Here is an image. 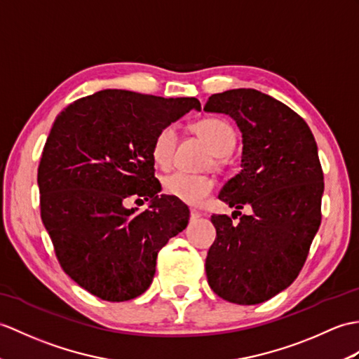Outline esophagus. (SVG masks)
Returning <instances> with one entry per match:
<instances>
[{
	"label": "esophagus",
	"mask_w": 359,
	"mask_h": 359,
	"mask_svg": "<svg viewBox=\"0 0 359 359\" xmlns=\"http://www.w3.org/2000/svg\"><path fill=\"white\" fill-rule=\"evenodd\" d=\"M191 220H197V219H200L202 217V214H200L197 210H191Z\"/></svg>",
	"instance_id": "1"
}]
</instances>
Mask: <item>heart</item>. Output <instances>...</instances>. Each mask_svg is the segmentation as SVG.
Instances as JSON below:
<instances>
[{
    "mask_svg": "<svg viewBox=\"0 0 359 359\" xmlns=\"http://www.w3.org/2000/svg\"><path fill=\"white\" fill-rule=\"evenodd\" d=\"M193 130L202 137L215 156L231 153L237 140L234 127L220 118H206L194 123ZM177 128L174 123L162 127L153 140V161L161 168H168L172 162L177 144ZM214 182L206 176H194L187 172H172L163 180L165 193L188 205H198L212 193Z\"/></svg>",
    "mask_w": 359,
    "mask_h": 359,
    "instance_id": "b5f03b06",
    "label": "heart"
}]
</instances>
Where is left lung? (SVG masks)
<instances>
[{
	"mask_svg": "<svg viewBox=\"0 0 359 359\" xmlns=\"http://www.w3.org/2000/svg\"><path fill=\"white\" fill-rule=\"evenodd\" d=\"M205 111L228 114L241 133V170L224 183L222 202L253 212L232 223L212 215L217 237L208 251V283L229 303H263L292 285L321 223L324 191L318 147L287 105L254 88L212 95Z\"/></svg>",
	"mask_w": 359,
	"mask_h": 359,
	"instance_id": "1",
	"label": "left lung"
}]
</instances>
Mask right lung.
I'll list each match as a JSON object with an SVG mask.
<instances>
[{
    "label": "right lung",
    "instance_id": "obj_1",
    "mask_svg": "<svg viewBox=\"0 0 359 359\" xmlns=\"http://www.w3.org/2000/svg\"><path fill=\"white\" fill-rule=\"evenodd\" d=\"M196 97L104 90L57 114L38 168L41 219L64 272L107 302H128L153 283L157 252L187 228L189 210L159 194L153 140ZM130 198L150 200L140 215Z\"/></svg>",
    "mask_w": 359,
    "mask_h": 359
}]
</instances>
